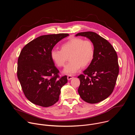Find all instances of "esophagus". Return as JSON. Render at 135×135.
Returning a JSON list of instances; mask_svg holds the SVG:
<instances>
[{
    "mask_svg": "<svg viewBox=\"0 0 135 135\" xmlns=\"http://www.w3.org/2000/svg\"><path fill=\"white\" fill-rule=\"evenodd\" d=\"M72 79H73V76L72 75H68L67 76V79L68 80H71Z\"/></svg>",
    "mask_w": 135,
    "mask_h": 135,
    "instance_id": "esophagus-1",
    "label": "esophagus"
}]
</instances>
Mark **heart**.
Returning <instances> with one entry per match:
<instances>
[{
    "label": "heart",
    "instance_id": "1",
    "mask_svg": "<svg viewBox=\"0 0 135 135\" xmlns=\"http://www.w3.org/2000/svg\"><path fill=\"white\" fill-rule=\"evenodd\" d=\"M61 50L53 49L50 55L51 59L59 67H64L69 57L70 61L66 66L63 72L73 75L81 68L88 66L93 60L95 50L92 42L80 38H73L63 43Z\"/></svg>",
    "mask_w": 135,
    "mask_h": 135
}]
</instances>
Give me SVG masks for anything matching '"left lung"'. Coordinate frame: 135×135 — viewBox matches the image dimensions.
Returning a JSON list of instances; mask_svg holds the SVG:
<instances>
[{
	"instance_id": "left-lung-1",
	"label": "left lung",
	"mask_w": 135,
	"mask_h": 135,
	"mask_svg": "<svg viewBox=\"0 0 135 135\" xmlns=\"http://www.w3.org/2000/svg\"><path fill=\"white\" fill-rule=\"evenodd\" d=\"M86 37L94 45V58L84 74L78 76L81 98L90 104L99 103L112 93L119 72L118 55L112 45L97 33L87 31L75 36Z\"/></svg>"
}]
</instances>
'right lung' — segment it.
<instances>
[{
  "label": "right lung",
  "instance_id": "obj_1",
  "mask_svg": "<svg viewBox=\"0 0 135 135\" xmlns=\"http://www.w3.org/2000/svg\"><path fill=\"white\" fill-rule=\"evenodd\" d=\"M68 33L43 35L28 43L17 61V75L26 98L32 103L50 107L59 100L61 88L67 83L51 59L53 47Z\"/></svg>",
  "mask_w": 135,
  "mask_h": 135
}]
</instances>
